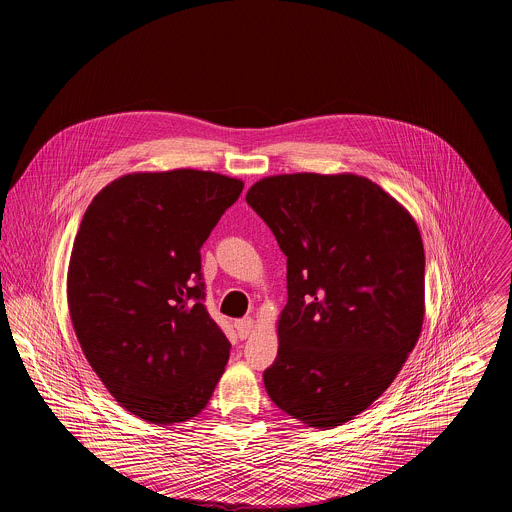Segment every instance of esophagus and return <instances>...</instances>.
I'll return each mask as SVG.
<instances>
[{"label": "esophagus", "mask_w": 512, "mask_h": 512, "mask_svg": "<svg viewBox=\"0 0 512 512\" xmlns=\"http://www.w3.org/2000/svg\"><path fill=\"white\" fill-rule=\"evenodd\" d=\"M234 327H236V331H238V337L240 339H248L250 335H252V331H254V321L252 319H240V321H236L234 323Z\"/></svg>", "instance_id": "1"}]
</instances>
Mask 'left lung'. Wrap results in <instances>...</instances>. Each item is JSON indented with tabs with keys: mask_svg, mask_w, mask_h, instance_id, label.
I'll list each match as a JSON object with an SVG mask.
<instances>
[{
	"mask_svg": "<svg viewBox=\"0 0 512 512\" xmlns=\"http://www.w3.org/2000/svg\"><path fill=\"white\" fill-rule=\"evenodd\" d=\"M246 203L288 256L272 402L329 430L392 384L424 323L426 256L412 215L355 173H286L256 181Z\"/></svg>",
	"mask_w": 512,
	"mask_h": 512,
	"instance_id": "1",
	"label": "left lung"
}]
</instances>
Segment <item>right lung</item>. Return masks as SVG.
<instances>
[{
  "mask_svg": "<svg viewBox=\"0 0 512 512\" xmlns=\"http://www.w3.org/2000/svg\"><path fill=\"white\" fill-rule=\"evenodd\" d=\"M244 183L213 171H136L108 183L74 238L67 301L106 390L155 426L209 404L230 343L205 309L201 246Z\"/></svg>",
  "mask_w": 512,
  "mask_h": 512,
  "instance_id": "1",
  "label": "right lung"
}]
</instances>
